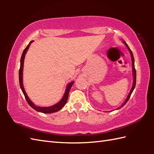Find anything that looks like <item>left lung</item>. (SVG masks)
<instances>
[{"instance_id":"left-lung-1","label":"left lung","mask_w":154,"mask_h":154,"mask_svg":"<svg viewBox=\"0 0 154 154\" xmlns=\"http://www.w3.org/2000/svg\"><path fill=\"white\" fill-rule=\"evenodd\" d=\"M122 42H123V43H124V44H125V45H126V46L127 47V48L128 49V50H129V51H130V56H131V58H132V75H133V84H132V88H131V90H130V93H129V94H128V97H127V98H126V100H124V103L122 104V105H121L120 107L117 108L116 110L121 109V108H122V106H124V105H125L126 103L128 102V100H129V99H130V96H131V94H132V92H133V91H134V89L135 86H136V72L135 67H134V55H133V54H132V52L131 50H130V48L128 47V45H127V44H126V42H125V41H124V40H123V41H122Z\"/></svg>"}]
</instances>
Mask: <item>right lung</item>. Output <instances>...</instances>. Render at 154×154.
I'll return each instance as SVG.
<instances>
[{"mask_svg": "<svg viewBox=\"0 0 154 154\" xmlns=\"http://www.w3.org/2000/svg\"><path fill=\"white\" fill-rule=\"evenodd\" d=\"M33 42H34L33 40L30 41V43H29V44L27 45V47L24 49V51H23V53L22 54L21 59H20V70H19L20 87V88H21L22 93H23V94H24V95L26 98V100L28 103L29 104V105H30L32 108V109H34V110L38 111V112L45 113V114H50V113H54L55 112H57V111L61 110L62 108H63L65 105V104L67 103L68 96H69V93L71 88L74 83V81H71V82H70L67 85L66 87V89H65V93L63 94V97H62V99H61L60 102H58L57 103L54 104V105L50 106H46V107L38 106L35 105V104H34V103L33 102H32V100L29 99L28 94H26V93L24 88V85H23V69H24V61L26 54V52L29 49V47H30V44Z\"/></svg>", "mask_w": 154, "mask_h": 154, "instance_id": "1", "label": "right lung"}]
</instances>
